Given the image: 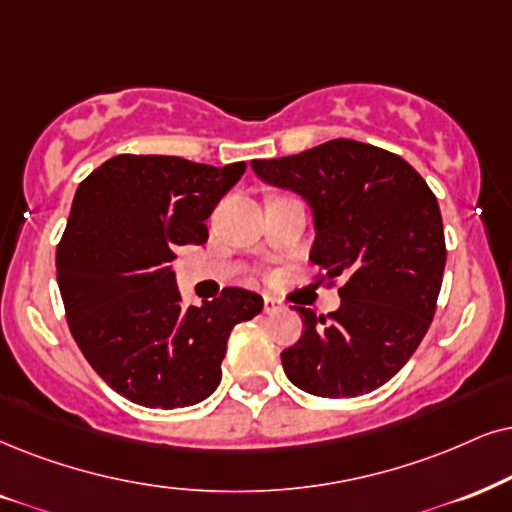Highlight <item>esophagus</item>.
I'll return each mask as SVG.
<instances>
[{"mask_svg": "<svg viewBox=\"0 0 512 512\" xmlns=\"http://www.w3.org/2000/svg\"><path fill=\"white\" fill-rule=\"evenodd\" d=\"M281 309V302L274 300V297H264V312L267 314H276Z\"/></svg>", "mask_w": 512, "mask_h": 512, "instance_id": "34e87169", "label": "esophagus"}]
</instances>
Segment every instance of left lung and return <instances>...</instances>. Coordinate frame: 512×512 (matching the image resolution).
I'll return each mask as SVG.
<instances>
[{"label":"left lung","mask_w":512,"mask_h":512,"mask_svg":"<svg viewBox=\"0 0 512 512\" xmlns=\"http://www.w3.org/2000/svg\"><path fill=\"white\" fill-rule=\"evenodd\" d=\"M250 165L312 205L316 286L345 281L338 312L297 307L302 338L281 352L288 380L328 399L378 390L411 359L435 316L446 262L435 193L397 153L352 139Z\"/></svg>","instance_id":"obj_1"}]
</instances>
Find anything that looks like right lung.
Returning <instances> with one entry per match:
<instances>
[{
    "label": "right lung",
    "instance_id": "1",
    "mask_svg": "<svg viewBox=\"0 0 512 512\" xmlns=\"http://www.w3.org/2000/svg\"><path fill=\"white\" fill-rule=\"evenodd\" d=\"M243 172L122 153L77 186L56 248L66 319L84 359L134 404L181 409L210 397L234 326L262 312V297L243 288L186 307L170 269L177 245L208 241L205 219Z\"/></svg>",
    "mask_w": 512,
    "mask_h": 512
}]
</instances>
